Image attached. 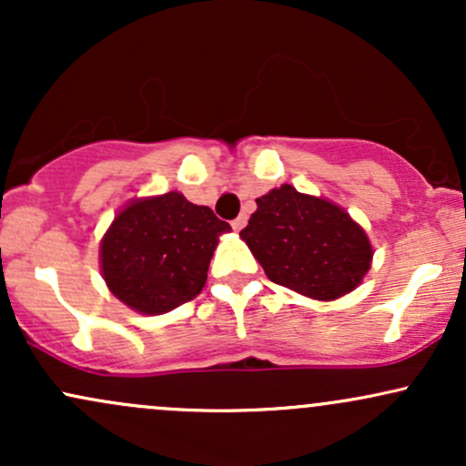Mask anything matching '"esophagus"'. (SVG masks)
<instances>
[{
  "mask_svg": "<svg viewBox=\"0 0 466 466\" xmlns=\"http://www.w3.org/2000/svg\"><path fill=\"white\" fill-rule=\"evenodd\" d=\"M245 226H248V217H245V215H240V217H237V218H234V221H232V229H234V232H240V229H243Z\"/></svg>",
  "mask_w": 466,
  "mask_h": 466,
  "instance_id": "1",
  "label": "esophagus"
}]
</instances>
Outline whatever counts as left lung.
Listing matches in <instances>:
<instances>
[{"instance_id": "8db88e82", "label": "left lung", "mask_w": 466, "mask_h": 466, "mask_svg": "<svg viewBox=\"0 0 466 466\" xmlns=\"http://www.w3.org/2000/svg\"><path fill=\"white\" fill-rule=\"evenodd\" d=\"M240 238L276 285L313 300H335L370 269L366 232L335 203L280 186L256 199Z\"/></svg>"}]
</instances>
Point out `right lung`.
Returning a JSON list of instances; mask_svg holds the SVG:
<instances>
[{
    "mask_svg": "<svg viewBox=\"0 0 466 466\" xmlns=\"http://www.w3.org/2000/svg\"><path fill=\"white\" fill-rule=\"evenodd\" d=\"M223 232L226 221L179 192L133 201L100 245L106 287L133 311H173L201 293Z\"/></svg>",
    "mask_w": 466,
    "mask_h": 466,
    "instance_id": "1",
    "label": "right lung"
}]
</instances>
